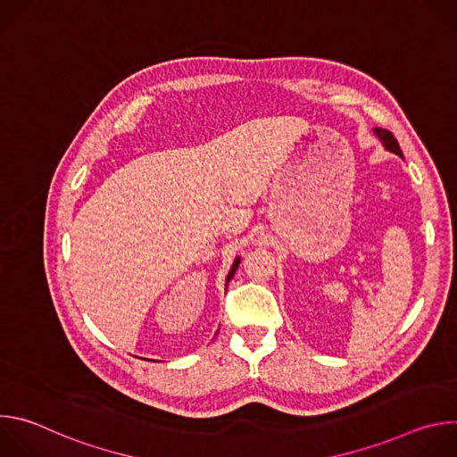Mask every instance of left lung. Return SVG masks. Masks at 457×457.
I'll list each match as a JSON object with an SVG mask.
<instances>
[{"instance_id":"obj_1","label":"left lung","mask_w":457,"mask_h":457,"mask_svg":"<svg viewBox=\"0 0 457 457\" xmlns=\"http://www.w3.org/2000/svg\"><path fill=\"white\" fill-rule=\"evenodd\" d=\"M374 134L381 139V143L385 145V148L386 150H390L393 154H396V155H400V157H403V154H402V150H400V145H398V141H396V137L388 132V129H383V128H374Z\"/></svg>"}]
</instances>
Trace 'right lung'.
I'll return each mask as SVG.
<instances>
[{
    "mask_svg": "<svg viewBox=\"0 0 457 457\" xmlns=\"http://www.w3.org/2000/svg\"><path fill=\"white\" fill-rule=\"evenodd\" d=\"M238 262H240V260H238V258H237V260H235V262H233V268H231V271H229V275H228V278H226V284H228V282H229V280H231V278H233V275H235V271H237V268H238Z\"/></svg>",
    "mask_w": 457,
    "mask_h": 457,
    "instance_id": "obj_1",
    "label": "right lung"
}]
</instances>
